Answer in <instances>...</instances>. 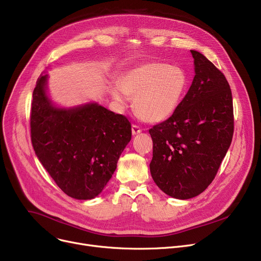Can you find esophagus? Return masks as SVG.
I'll use <instances>...</instances> for the list:
<instances>
[{
	"instance_id": "esophagus-1",
	"label": "esophagus",
	"mask_w": 261,
	"mask_h": 261,
	"mask_svg": "<svg viewBox=\"0 0 261 261\" xmlns=\"http://www.w3.org/2000/svg\"><path fill=\"white\" fill-rule=\"evenodd\" d=\"M132 134L133 135H135V134H139V133H141L142 132V128L140 127V126H138V125H132Z\"/></svg>"
}]
</instances>
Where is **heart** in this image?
I'll return each instance as SVG.
<instances>
[{"instance_id":"1","label":"heart","mask_w":261,"mask_h":261,"mask_svg":"<svg viewBox=\"0 0 261 261\" xmlns=\"http://www.w3.org/2000/svg\"><path fill=\"white\" fill-rule=\"evenodd\" d=\"M188 88V76L180 66L163 61H150L135 66L119 78V88L112 95L126 103L127 95L134 96L133 108L142 119L161 122L179 108Z\"/></svg>"}]
</instances>
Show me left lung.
I'll return each instance as SVG.
<instances>
[{
	"mask_svg": "<svg viewBox=\"0 0 261 261\" xmlns=\"http://www.w3.org/2000/svg\"><path fill=\"white\" fill-rule=\"evenodd\" d=\"M193 84L176 111L149 130L150 172L166 195L194 198L213 182L234 134L231 91L223 73L197 50Z\"/></svg>",
	"mask_w": 261,
	"mask_h": 261,
	"instance_id": "8db88e82",
	"label": "left lung"
}]
</instances>
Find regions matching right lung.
I'll return each mask as SVG.
<instances>
[{
	"label": "right lung",
	"instance_id": "add662e5",
	"mask_svg": "<svg viewBox=\"0 0 261 261\" xmlns=\"http://www.w3.org/2000/svg\"><path fill=\"white\" fill-rule=\"evenodd\" d=\"M46 75L33 93L31 138L43 167L64 194L78 200L98 196L116 169L131 140L125 115L89 103L64 110L55 108L45 93Z\"/></svg>",
	"mask_w": 261,
	"mask_h": 261
}]
</instances>
